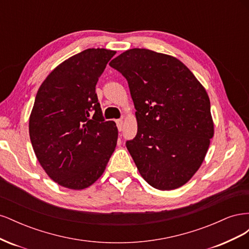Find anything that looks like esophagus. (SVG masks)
Returning <instances> with one entry per match:
<instances>
[{
    "mask_svg": "<svg viewBox=\"0 0 249 249\" xmlns=\"http://www.w3.org/2000/svg\"><path fill=\"white\" fill-rule=\"evenodd\" d=\"M123 124H124V122L122 119H117L116 120V125H117V129H118V131H122V129H123Z\"/></svg>",
    "mask_w": 249,
    "mask_h": 249,
    "instance_id": "1",
    "label": "esophagus"
}]
</instances>
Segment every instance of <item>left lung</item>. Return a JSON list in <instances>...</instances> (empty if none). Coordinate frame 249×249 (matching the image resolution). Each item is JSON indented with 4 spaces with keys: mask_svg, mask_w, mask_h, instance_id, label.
Instances as JSON below:
<instances>
[{
    "mask_svg": "<svg viewBox=\"0 0 249 249\" xmlns=\"http://www.w3.org/2000/svg\"><path fill=\"white\" fill-rule=\"evenodd\" d=\"M126 79L137 135L125 145L141 177L156 189L182 187L198 170L214 136L206 89L178 59L146 49L109 63Z\"/></svg>",
    "mask_w": 249,
    "mask_h": 249,
    "instance_id": "8db88e82",
    "label": "left lung"
}]
</instances>
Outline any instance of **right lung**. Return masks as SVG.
Here are the masks:
<instances>
[{"label": "right lung", "mask_w": 249, "mask_h": 249, "mask_svg": "<svg viewBox=\"0 0 249 249\" xmlns=\"http://www.w3.org/2000/svg\"><path fill=\"white\" fill-rule=\"evenodd\" d=\"M115 51L87 49L53 71L37 91L29 119L34 153L60 186L82 190L106 169L118 130L105 122L95 85Z\"/></svg>", "instance_id": "right-lung-1"}]
</instances>
